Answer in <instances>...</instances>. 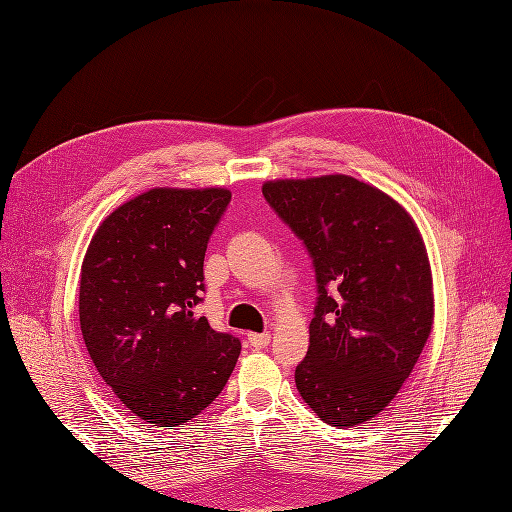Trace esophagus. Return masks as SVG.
Segmentation results:
<instances>
[{
	"label": "esophagus",
	"instance_id": "esophagus-1",
	"mask_svg": "<svg viewBox=\"0 0 512 512\" xmlns=\"http://www.w3.org/2000/svg\"><path fill=\"white\" fill-rule=\"evenodd\" d=\"M270 340H272V336L267 334V332H263V334H249V342H251V346L255 348V351H263V348L270 344Z\"/></svg>",
	"mask_w": 512,
	"mask_h": 512
}]
</instances>
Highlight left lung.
<instances>
[{
	"instance_id": "obj_1",
	"label": "left lung",
	"mask_w": 512,
	"mask_h": 512,
	"mask_svg": "<svg viewBox=\"0 0 512 512\" xmlns=\"http://www.w3.org/2000/svg\"><path fill=\"white\" fill-rule=\"evenodd\" d=\"M263 197L313 261L317 301L294 380L334 427L384 411L434 324L421 234L392 197L353 176L272 180Z\"/></svg>"
}]
</instances>
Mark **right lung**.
I'll return each mask as SVG.
<instances>
[{
  "label": "right lung",
  "mask_w": 512,
  "mask_h": 512,
  "mask_svg": "<svg viewBox=\"0 0 512 512\" xmlns=\"http://www.w3.org/2000/svg\"><path fill=\"white\" fill-rule=\"evenodd\" d=\"M226 188H151L97 228L80 270L78 315L87 351L122 405L178 427L224 390L240 340L195 313L209 236Z\"/></svg>",
  "instance_id": "add662e5"
}]
</instances>
